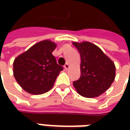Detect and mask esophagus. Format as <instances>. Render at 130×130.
Masks as SVG:
<instances>
[{"label": "esophagus", "mask_w": 130, "mask_h": 130, "mask_svg": "<svg viewBox=\"0 0 130 130\" xmlns=\"http://www.w3.org/2000/svg\"><path fill=\"white\" fill-rule=\"evenodd\" d=\"M70 67V66L68 64V63H66L65 65H64V69H65V70H68L69 69Z\"/></svg>", "instance_id": "esophagus-1"}]
</instances>
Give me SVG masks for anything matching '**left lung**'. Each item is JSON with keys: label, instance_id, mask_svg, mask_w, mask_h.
<instances>
[{"label": "left lung", "instance_id": "obj_1", "mask_svg": "<svg viewBox=\"0 0 130 130\" xmlns=\"http://www.w3.org/2000/svg\"><path fill=\"white\" fill-rule=\"evenodd\" d=\"M81 57L79 79L73 83L78 94L95 98L105 92L115 79L116 67L100 47L90 42H73Z\"/></svg>", "mask_w": 130, "mask_h": 130}]
</instances>
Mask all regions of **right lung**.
<instances>
[{
    "instance_id": "right-lung-1",
    "label": "right lung",
    "mask_w": 130,
    "mask_h": 130,
    "mask_svg": "<svg viewBox=\"0 0 130 130\" xmlns=\"http://www.w3.org/2000/svg\"><path fill=\"white\" fill-rule=\"evenodd\" d=\"M57 44L50 40L35 43L13 61V72L24 90L32 95H41L53 87L63 67L52 54Z\"/></svg>"
}]
</instances>
